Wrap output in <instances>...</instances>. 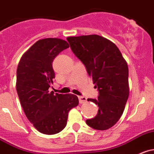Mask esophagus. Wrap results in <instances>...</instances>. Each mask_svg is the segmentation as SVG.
Segmentation results:
<instances>
[{
  "label": "esophagus",
  "mask_w": 154,
  "mask_h": 154,
  "mask_svg": "<svg viewBox=\"0 0 154 154\" xmlns=\"http://www.w3.org/2000/svg\"><path fill=\"white\" fill-rule=\"evenodd\" d=\"M79 100L80 103H85V102H87V98H86L85 97L79 96Z\"/></svg>",
  "instance_id": "1"
}]
</instances>
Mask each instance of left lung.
I'll list each match as a JSON object with an SVG mask.
<instances>
[{
  "label": "left lung",
  "mask_w": 154,
  "mask_h": 154,
  "mask_svg": "<svg viewBox=\"0 0 154 154\" xmlns=\"http://www.w3.org/2000/svg\"><path fill=\"white\" fill-rule=\"evenodd\" d=\"M66 39L99 91L97 99H88L99 109L86 123L97 130L108 129L122 115L129 94L126 61L116 45L102 36L89 35Z\"/></svg>",
  "instance_id": "obj_1"
}]
</instances>
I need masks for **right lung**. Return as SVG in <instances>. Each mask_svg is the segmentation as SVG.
<instances>
[{
  "label": "right lung",
  "instance_id": "right-lung-1",
  "mask_svg": "<svg viewBox=\"0 0 154 154\" xmlns=\"http://www.w3.org/2000/svg\"><path fill=\"white\" fill-rule=\"evenodd\" d=\"M69 47L63 39H41L23 54L17 67V91L22 107L29 122L45 134L62 131L69 110L79 104L76 95L54 94L48 90L55 78L53 61Z\"/></svg>",
  "mask_w": 154,
  "mask_h": 154
}]
</instances>
